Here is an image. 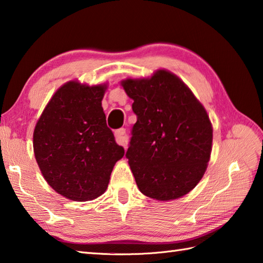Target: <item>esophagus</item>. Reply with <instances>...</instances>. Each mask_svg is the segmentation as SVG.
Listing matches in <instances>:
<instances>
[{"mask_svg": "<svg viewBox=\"0 0 263 263\" xmlns=\"http://www.w3.org/2000/svg\"><path fill=\"white\" fill-rule=\"evenodd\" d=\"M115 138L118 145L122 146H126L128 142V137L126 135L125 128H118V130L115 131Z\"/></svg>", "mask_w": 263, "mask_h": 263, "instance_id": "esophagus-1", "label": "esophagus"}]
</instances>
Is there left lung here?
Here are the masks:
<instances>
[{"mask_svg": "<svg viewBox=\"0 0 263 263\" xmlns=\"http://www.w3.org/2000/svg\"><path fill=\"white\" fill-rule=\"evenodd\" d=\"M137 123L125 156L140 192L169 201L193 190L211 159L213 126L187 86L166 70L125 79Z\"/></svg>", "mask_w": 263, "mask_h": 263, "instance_id": "1", "label": "left lung"}]
</instances>
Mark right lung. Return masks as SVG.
<instances>
[{"mask_svg":"<svg viewBox=\"0 0 263 263\" xmlns=\"http://www.w3.org/2000/svg\"><path fill=\"white\" fill-rule=\"evenodd\" d=\"M107 85L68 82L56 90L37 121L33 149L52 189L74 201L104 193L111 171L124 156L107 126L101 101Z\"/></svg>","mask_w":263,"mask_h":263,"instance_id":"obj_1","label":"right lung"}]
</instances>
